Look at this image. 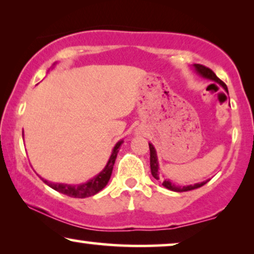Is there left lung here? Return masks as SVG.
<instances>
[{
	"label": "left lung",
	"instance_id": "left-lung-1",
	"mask_svg": "<svg viewBox=\"0 0 254 254\" xmlns=\"http://www.w3.org/2000/svg\"><path fill=\"white\" fill-rule=\"evenodd\" d=\"M194 68H195L196 72L199 75L202 76L204 78H208L210 79V81H214L215 83H217V84H220L222 88H223L225 91L228 92V88L227 85H225L224 82H222L220 78L217 77L216 75H215V72L211 70V69L204 67L202 64H194ZM149 149H150V169H151V175L154 177L155 179L159 180V175H158V159H157V154H156V150L154 148V145L151 143H149ZM209 180H206V182H202V183H197V184H194V185H189V186H176L175 184H172L170 180H164L163 182L162 185L166 187V189L170 190H173V192H187V190H195V189H199V187L203 186L204 184H207Z\"/></svg>",
	"mask_w": 254,
	"mask_h": 254
}]
</instances>
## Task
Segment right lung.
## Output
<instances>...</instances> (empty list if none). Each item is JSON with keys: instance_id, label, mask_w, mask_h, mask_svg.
<instances>
[{"instance_id": "add662e5", "label": "right lung", "mask_w": 254, "mask_h": 254, "mask_svg": "<svg viewBox=\"0 0 254 254\" xmlns=\"http://www.w3.org/2000/svg\"><path fill=\"white\" fill-rule=\"evenodd\" d=\"M123 140L118 142L116 144V147L113 148L112 155L107 162V164L102 172L99 175H97L93 177L92 179H90L89 182H86L84 184H81V185H67V184H59V183H51L48 180L41 178V180L55 190L60 192L62 194H65V195L71 196V197H79V199H83V197H88V196H92L100 192L104 187L107 185L109 180L111 178V175H112V170H113V165L114 162H116L117 155L119 152L120 145L123 144Z\"/></svg>"}]
</instances>
